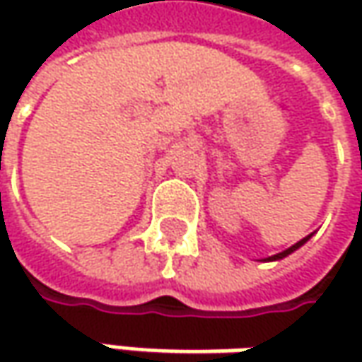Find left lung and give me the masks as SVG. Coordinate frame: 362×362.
I'll use <instances>...</instances> for the list:
<instances>
[{
    "instance_id": "1",
    "label": "left lung",
    "mask_w": 362,
    "mask_h": 362,
    "mask_svg": "<svg viewBox=\"0 0 362 362\" xmlns=\"http://www.w3.org/2000/svg\"><path fill=\"white\" fill-rule=\"evenodd\" d=\"M308 240H310V235H306L304 240H300L298 243H294L292 247H288V250H284V252H280V254H276V256L268 257V259H270V262H272V259H282V257H286V256H288V254H292L294 250H298L300 245H302V243H306V242H308Z\"/></svg>"
}]
</instances>
